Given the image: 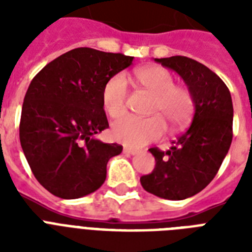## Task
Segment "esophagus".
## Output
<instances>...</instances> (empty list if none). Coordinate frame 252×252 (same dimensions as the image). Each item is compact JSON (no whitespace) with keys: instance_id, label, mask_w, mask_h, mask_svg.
Listing matches in <instances>:
<instances>
[{"instance_id":"1","label":"esophagus","mask_w":252,"mask_h":252,"mask_svg":"<svg viewBox=\"0 0 252 252\" xmlns=\"http://www.w3.org/2000/svg\"><path fill=\"white\" fill-rule=\"evenodd\" d=\"M123 152H124V154H130V156H133V154H137V150L132 149V148H128V146H126V148L123 149Z\"/></svg>"}]
</instances>
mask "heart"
<instances>
[{"mask_svg": "<svg viewBox=\"0 0 252 252\" xmlns=\"http://www.w3.org/2000/svg\"><path fill=\"white\" fill-rule=\"evenodd\" d=\"M134 77L138 84L154 94L150 112L158 115L150 118L126 116L114 123L111 136L123 145L142 148L165 134L164 118L172 129L186 126L193 114V96L188 89L174 85L171 73L161 66L137 69ZM126 95L128 86L124 74L119 73L107 80L102 90V104L110 118L118 119L126 114Z\"/></svg>", "mask_w": 252, "mask_h": 252, "instance_id": "obj_1", "label": "heart"}]
</instances>
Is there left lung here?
<instances>
[{"instance_id": "left-lung-1", "label": "left lung", "mask_w": 252, "mask_h": 252, "mask_svg": "<svg viewBox=\"0 0 252 252\" xmlns=\"http://www.w3.org/2000/svg\"><path fill=\"white\" fill-rule=\"evenodd\" d=\"M179 74L193 96L191 126L167 152L152 148V174L140 178L144 189L167 200H184L199 193L215 178L233 140L230 91L215 72L186 56L154 59Z\"/></svg>"}]
</instances>
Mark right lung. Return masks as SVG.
Listing matches in <instances>:
<instances>
[{
    "label": "right lung",
    "instance_id": "add662e5",
    "mask_svg": "<svg viewBox=\"0 0 252 252\" xmlns=\"http://www.w3.org/2000/svg\"><path fill=\"white\" fill-rule=\"evenodd\" d=\"M132 56L76 48L47 64L31 81L22 106L19 140L31 171L61 199H78L106 180L107 162L123 146L96 134L108 128L102 90Z\"/></svg>",
    "mask_w": 252,
    "mask_h": 252
}]
</instances>
